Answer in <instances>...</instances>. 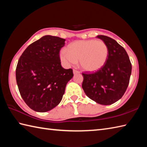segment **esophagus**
I'll return each mask as SVG.
<instances>
[{"instance_id":"1","label":"esophagus","mask_w":147,"mask_h":147,"mask_svg":"<svg viewBox=\"0 0 147 147\" xmlns=\"http://www.w3.org/2000/svg\"><path fill=\"white\" fill-rule=\"evenodd\" d=\"M78 73H80V71H77V70H76V69H73V74H78Z\"/></svg>"}]
</instances>
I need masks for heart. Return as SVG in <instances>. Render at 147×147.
<instances>
[{
  "instance_id": "b5f03b06",
  "label": "heart",
  "mask_w": 147,
  "mask_h": 147,
  "mask_svg": "<svg viewBox=\"0 0 147 147\" xmlns=\"http://www.w3.org/2000/svg\"><path fill=\"white\" fill-rule=\"evenodd\" d=\"M109 55L107 45L102 40L75 41L68 45L67 51L62 49L60 59L65 65L71 66L79 60L82 69L89 73L99 71L104 66Z\"/></svg>"
}]
</instances>
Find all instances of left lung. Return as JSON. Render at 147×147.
I'll list each match as a JSON object with an SVG mask.
<instances>
[{
	"label": "left lung",
	"mask_w": 147,
	"mask_h": 147,
	"mask_svg": "<svg viewBox=\"0 0 147 147\" xmlns=\"http://www.w3.org/2000/svg\"><path fill=\"white\" fill-rule=\"evenodd\" d=\"M107 45L109 55L101 69L91 74L82 73V88L87 96L101 105H111L119 100L129 85L132 65L123 47L110 37L98 35Z\"/></svg>",
	"instance_id": "8db88e82"
}]
</instances>
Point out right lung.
<instances>
[{"label":"right lung","instance_id":"add662e5","mask_svg":"<svg viewBox=\"0 0 147 147\" xmlns=\"http://www.w3.org/2000/svg\"><path fill=\"white\" fill-rule=\"evenodd\" d=\"M65 39L45 35L30 44L19 59L16 78L23 100L32 110L45 112L55 107L73 77L61 66L59 52Z\"/></svg>","mask_w":147,"mask_h":147}]
</instances>
